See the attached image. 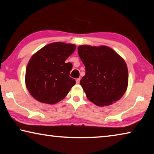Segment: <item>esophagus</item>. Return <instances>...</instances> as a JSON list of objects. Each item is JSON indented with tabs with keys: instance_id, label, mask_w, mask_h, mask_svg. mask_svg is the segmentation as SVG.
<instances>
[{
	"instance_id": "34e87169",
	"label": "esophagus",
	"mask_w": 154,
	"mask_h": 154,
	"mask_svg": "<svg viewBox=\"0 0 154 154\" xmlns=\"http://www.w3.org/2000/svg\"><path fill=\"white\" fill-rule=\"evenodd\" d=\"M76 83H77V84H79V83H80V78H78V79H76Z\"/></svg>"
}]
</instances>
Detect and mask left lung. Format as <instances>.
I'll list each match as a JSON object with an SVG mask.
<instances>
[{"label": "left lung", "instance_id": "1", "mask_svg": "<svg viewBox=\"0 0 154 154\" xmlns=\"http://www.w3.org/2000/svg\"><path fill=\"white\" fill-rule=\"evenodd\" d=\"M85 67L80 85L87 98L99 106L112 105L126 91L128 72L124 60L107 46L78 47Z\"/></svg>", "mask_w": 154, "mask_h": 154}]
</instances>
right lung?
Here are the masks:
<instances>
[{"mask_svg":"<svg viewBox=\"0 0 154 154\" xmlns=\"http://www.w3.org/2000/svg\"><path fill=\"white\" fill-rule=\"evenodd\" d=\"M75 49L73 44L55 42L31 57L25 82L28 92L36 100L53 105L66 97L76 82L69 76L72 64L65 61Z\"/></svg>","mask_w":154,"mask_h":154,"instance_id":"1","label":"right lung"}]
</instances>
